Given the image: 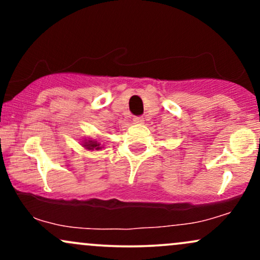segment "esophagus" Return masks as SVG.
I'll return each mask as SVG.
<instances>
[{"label":"esophagus","instance_id":"obj_1","mask_svg":"<svg viewBox=\"0 0 260 260\" xmlns=\"http://www.w3.org/2000/svg\"><path fill=\"white\" fill-rule=\"evenodd\" d=\"M133 122L136 124H140V123H143V122H144V118H143L142 116H137V117L133 118Z\"/></svg>","mask_w":260,"mask_h":260}]
</instances>
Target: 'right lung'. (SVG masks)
Here are the masks:
<instances>
[{"label":"right lung","instance_id":"right-lung-1","mask_svg":"<svg viewBox=\"0 0 260 260\" xmlns=\"http://www.w3.org/2000/svg\"><path fill=\"white\" fill-rule=\"evenodd\" d=\"M83 147L84 148H86V149H89V150H92V149H95V150H99V149H101L100 148V144L98 142H95V140H84V142H83Z\"/></svg>","mask_w":260,"mask_h":260}]
</instances>
